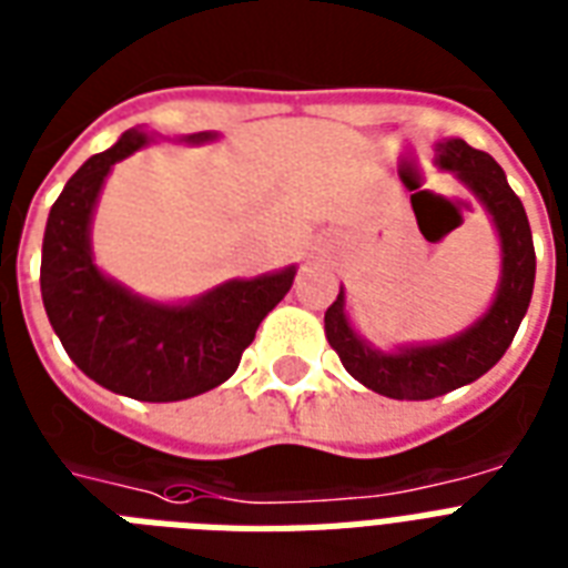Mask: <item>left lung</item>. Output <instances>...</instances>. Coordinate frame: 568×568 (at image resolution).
Here are the masks:
<instances>
[{
    "instance_id": "1",
    "label": "left lung",
    "mask_w": 568,
    "mask_h": 568,
    "mask_svg": "<svg viewBox=\"0 0 568 568\" xmlns=\"http://www.w3.org/2000/svg\"><path fill=\"white\" fill-rule=\"evenodd\" d=\"M437 152L439 166L455 172L496 222L501 237V284L493 307L460 337L437 346L402 348L398 355H381L357 337L343 313V293L325 311V337L348 375L381 396L407 402L446 396L493 369L514 343L537 275L528 216L519 196L507 184L505 170L487 152L471 149L464 140H443Z\"/></svg>"
}]
</instances>
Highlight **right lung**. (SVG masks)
Returning a JSON list of instances; mask_svg holds the SVG:
<instances>
[{
	"instance_id": "1",
	"label": "right lung",
	"mask_w": 568,
	"mask_h": 568,
	"mask_svg": "<svg viewBox=\"0 0 568 568\" xmlns=\"http://www.w3.org/2000/svg\"><path fill=\"white\" fill-rule=\"evenodd\" d=\"M213 134H190V143ZM125 131L116 146L90 158L49 211L40 293L61 346L88 378L138 402H181L220 387L252 346L263 316L293 287L296 270L229 281L190 305H152L97 270L90 216L111 166L140 146Z\"/></svg>"
}]
</instances>
